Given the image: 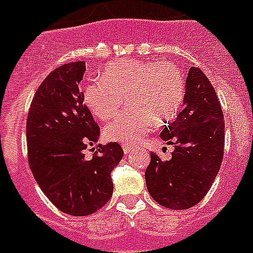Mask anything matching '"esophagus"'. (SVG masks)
I'll return each instance as SVG.
<instances>
[{
    "label": "esophagus",
    "mask_w": 253,
    "mask_h": 253,
    "mask_svg": "<svg viewBox=\"0 0 253 253\" xmlns=\"http://www.w3.org/2000/svg\"><path fill=\"white\" fill-rule=\"evenodd\" d=\"M122 148H123V151H125V154H128V152H130V151H131V144L123 143Z\"/></svg>",
    "instance_id": "1"
}]
</instances>
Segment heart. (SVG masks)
<instances>
[{"mask_svg": "<svg viewBox=\"0 0 253 253\" xmlns=\"http://www.w3.org/2000/svg\"><path fill=\"white\" fill-rule=\"evenodd\" d=\"M185 95V77L169 61L125 59L105 67L102 80L87 84L84 102L101 121L114 117L126 97L128 110L105 126L109 140L127 144L139 142L152 125L170 122Z\"/></svg>", "mask_w": 253, "mask_h": 253, "instance_id": "heart-1", "label": "heart"}]
</instances>
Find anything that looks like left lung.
<instances>
[{
  "instance_id": "obj_1",
  "label": "left lung",
  "mask_w": 253,
  "mask_h": 253,
  "mask_svg": "<svg viewBox=\"0 0 253 253\" xmlns=\"http://www.w3.org/2000/svg\"><path fill=\"white\" fill-rule=\"evenodd\" d=\"M185 89L184 109L160 134L168 144H174L172 158L163 162L151 152L146 169L151 197L172 210L193 208L206 196L224 152L223 111L202 69H189Z\"/></svg>"
}]
</instances>
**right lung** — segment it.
Listing matches in <instances>:
<instances>
[{
	"label": "right lung",
	"mask_w": 253,
	"mask_h": 253,
	"mask_svg": "<svg viewBox=\"0 0 253 253\" xmlns=\"http://www.w3.org/2000/svg\"><path fill=\"white\" fill-rule=\"evenodd\" d=\"M85 61L53 69L35 91L26 139L30 169L47 198L60 211L85 216L98 211L113 196L110 173L123 158L118 143L98 144L99 127L80 89Z\"/></svg>",
	"instance_id": "obj_1"
}]
</instances>
